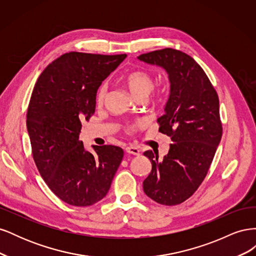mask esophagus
Returning a JSON list of instances; mask_svg holds the SVG:
<instances>
[{
	"instance_id": "34e87169",
	"label": "esophagus",
	"mask_w": 256,
	"mask_h": 256,
	"mask_svg": "<svg viewBox=\"0 0 256 256\" xmlns=\"http://www.w3.org/2000/svg\"><path fill=\"white\" fill-rule=\"evenodd\" d=\"M126 152L127 154H134V156H138V154H140V150L138 148V147L136 146H127L125 148Z\"/></svg>"
}]
</instances>
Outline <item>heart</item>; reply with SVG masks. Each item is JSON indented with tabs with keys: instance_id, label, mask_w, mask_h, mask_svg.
Masks as SVG:
<instances>
[{
	"instance_id": "heart-1",
	"label": "heart",
	"mask_w": 256,
	"mask_h": 256,
	"mask_svg": "<svg viewBox=\"0 0 256 256\" xmlns=\"http://www.w3.org/2000/svg\"><path fill=\"white\" fill-rule=\"evenodd\" d=\"M126 84L134 97L136 98L141 97V96L147 97V95L150 94V90L154 88V80H152V76L147 72L136 70L129 74L126 76ZM106 94H108V83L104 82L102 85H100L97 90V95H96L97 102L102 104L106 99Z\"/></svg>"
}]
</instances>
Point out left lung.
I'll return each instance as SVG.
<instances>
[{"label":"left lung","mask_w":256,"mask_h":256,"mask_svg":"<svg viewBox=\"0 0 256 256\" xmlns=\"http://www.w3.org/2000/svg\"><path fill=\"white\" fill-rule=\"evenodd\" d=\"M138 60L161 67L168 76L170 95L159 131L171 138L168 152L146 150L152 171L143 182L145 194L162 205H177L202 184L222 136L219 98L196 62L171 48L141 54Z\"/></svg>","instance_id":"1"}]
</instances>
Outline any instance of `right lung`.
<instances>
[{
	"instance_id": "right-lung-1",
	"label": "right lung",
	"mask_w": 256,
	"mask_h": 256,
	"mask_svg": "<svg viewBox=\"0 0 256 256\" xmlns=\"http://www.w3.org/2000/svg\"><path fill=\"white\" fill-rule=\"evenodd\" d=\"M126 54L69 52L53 60L38 78L30 96L26 128L33 158L51 191L72 206L102 200L124 157L118 146L80 141L82 122L96 108L97 90Z\"/></svg>"
}]
</instances>
